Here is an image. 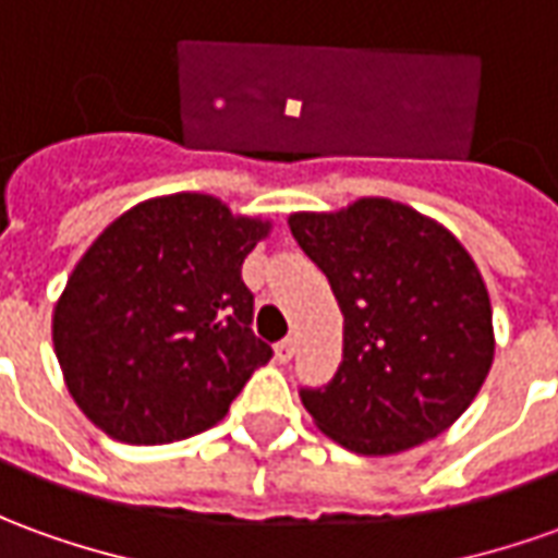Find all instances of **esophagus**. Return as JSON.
<instances>
[{
  "instance_id": "34e87169",
  "label": "esophagus",
  "mask_w": 558,
  "mask_h": 558,
  "mask_svg": "<svg viewBox=\"0 0 558 558\" xmlns=\"http://www.w3.org/2000/svg\"><path fill=\"white\" fill-rule=\"evenodd\" d=\"M295 356V338H283L280 344H275V360L290 362Z\"/></svg>"
}]
</instances>
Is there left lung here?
<instances>
[{
	"label": "left lung",
	"mask_w": 558,
	"mask_h": 558,
	"mask_svg": "<svg viewBox=\"0 0 558 558\" xmlns=\"http://www.w3.org/2000/svg\"><path fill=\"white\" fill-rule=\"evenodd\" d=\"M344 314V360L302 404L360 456L404 453L453 426L496 356L493 305L450 229L392 198L290 214Z\"/></svg>",
	"instance_id": "left-lung-1"
}]
</instances>
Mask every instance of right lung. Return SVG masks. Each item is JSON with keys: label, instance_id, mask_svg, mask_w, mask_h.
Instances as JSON below:
<instances>
[{"label": "right lung", "instance_id": "1", "mask_svg": "<svg viewBox=\"0 0 558 558\" xmlns=\"http://www.w3.org/2000/svg\"><path fill=\"white\" fill-rule=\"evenodd\" d=\"M271 220L205 193L138 202L105 226L53 305L65 387L123 444L184 441L217 426L271 347L251 332L244 256Z\"/></svg>", "mask_w": 558, "mask_h": 558}]
</instances>
